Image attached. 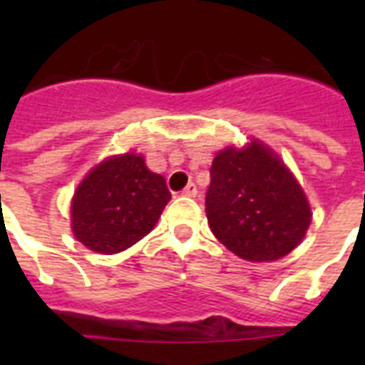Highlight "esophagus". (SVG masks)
<instances>
[{
	"instance_id": "1",
	"label": "esophagus",
	"mask_w": 365,
	"mask_h": 365,
	"mask_svg": "<svg viewBox=\"0 0 365 365\" xmlns=\"http://www.w3.org/2000/svg\"><path fill=\"white\" fill-rule=\"evenodd\" d=\"M182 195H185V197H195V195H197V185H195V183H189L187 187L182 191Z\"/></svg>"
}]
</instances>
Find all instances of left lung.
Listing matches in <instances>:
<instances>
[{
    "instance_id": "left-lung-1",
    "label": "left lung",
    "mask_w": 365,
    "mask_h": 365,
    "mask_svg": "<svg viewBox=\"0 0 365 365\" xmlns=\"http://www.w3.org/2000/svg\"><path fill=\"white\" fill-rule=\"evenodd\" d=\"M206 217L216 239L248 261L288 255L311 225L303 189L274 151L257 140L214 157Z\"/></svg>"
}]
</instances>
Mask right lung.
Returning <instances> with one entry per match:
<instances>
[{
	"label": "right lung",
	"instance_id": "add662e5",
	"mask_svg": "<svg viewBox=\"0 0 365 365\" xmlns=\"http://www.w3.org/2000/svg\"><path fill=\"white\" fill-rule=\"evenodd\" d=\"M170 199L165 178L149 170L142 155H115L79 183L71 199V231L88 250L117 254L155 227Z\"/></svg>",
	"mask_w": 365,
	"mask_h": 365
}]
</instances>
